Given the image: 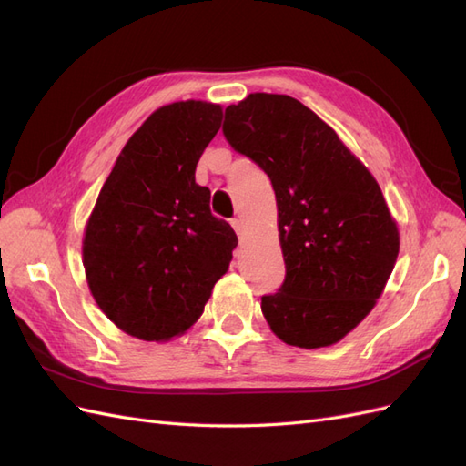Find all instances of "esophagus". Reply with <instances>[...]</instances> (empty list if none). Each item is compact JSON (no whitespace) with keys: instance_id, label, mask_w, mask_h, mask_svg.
I'll list each match as a JSON object with an SVG mask.
<instances>
[{"instance_id":"obj_1","label":"esophagus","mask_w":466,"mask_h":466,"mask_svg":"<svg viewBox=\"0 0 466 466\" xmlns=\"http://www.w3.org/2000/svg\"><path fill=\"white\" fill-rule=\"evenodd\" d=\"M231 225H233V229L237 231L238 238H241V241H243V235H245V221H243V219H233V221H231Z\"/></svg>"}]
</instances>
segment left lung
Wrapping results in <instances>:
<instances>
[{"instance_id":"8db88e82","label":"left lung","mask_w":466,"mask_h":466,"mask_svg":"<svg viewBox=\"0 0 466 466\" xmlns=\"http://www.w3.org/2000/svg\"><path fill=\"white\" fill-rule=\"evenodd\" d=\"M223 134L270 177L284 286L262 298L281 342L327 348L354 330L383 293L400 248L375 177L298 98L250 93L225 110Z\"/></svg>"}]
</instances>
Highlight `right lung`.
I'll use <instances>...</instances> for the list:
<instances>
[{
	"instance_id": "right-lung-1",
	"label": "right lung",
	"mask_w": 466,
	"mask_h": 466,
	"mask_svg": "<svg viewBox=\"0 0 466 466\" xmlns=\"http://www.w3.org/2000/svg\"><path fill=\"white\" fill-rule=\"evenodd\" d=\"M221 120V105L194 98L153 110L122 147L87 219L89 291L139 340L185 334L229 270L237 235L211 216L209 190L194 178Z\"/></svg>"
}]
</instances>
